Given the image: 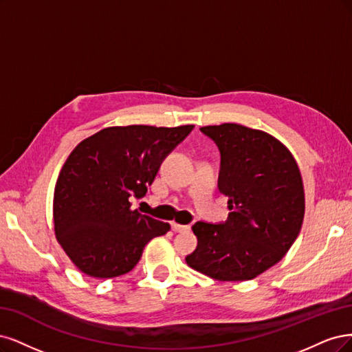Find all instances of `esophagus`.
Here are the masks:
<instances>
[{
  "label": "esophagus",
  "instance_id": "34e87169",
  "mask_svg": "<svg viewBox=\"0 0 352 352\" xmlns=\"http://www.w3.org/2000/svg\"><path fill=\"white\" fill-rule=\"evenodd\" d=\"M171 228H173V231H175V232H187V231H190V226H188V225H179V223H177V222H173V223H171Z\"/></svg>",
  "mask_w": 352,
  "mask_h": 352
}]
</instances>
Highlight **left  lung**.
Returning <instances> with one entry per match:
<instances>
[{"label": "left lung", "instance_id": "8db88e82", "mask_svg": "<svg viewBox=\"0 0 352 352\" xmlns=\"http://www.w3.org/2000/svg\"><path fill=\"white\" fill-rule=\"evenodd\" d=\"M221 152L218 187L228 197L223 223L196 222L190 267L217 280H248L287 254L304 219V187L292 153L274 135L241 124L206 126Z\"/></svg>", "mask_w": 352, "mask_h": 352}]
</instances>
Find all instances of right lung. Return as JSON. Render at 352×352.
Segmentation results:
<instances>
[{
  "mask_svg": "<svg viewBox=\"0 0 352 352\" xmlns=\"http://www.w3.org/2000/svg\"><path fill=\"white\" fill-rule=\"evenodd\" d=\"M195 126L108 127L78 143L54 191V231L78 270L96 279L130 272L171 226L131 210L165 157Z\"/></svg>",
  "mask_w": 352,
  "mask_h": 352,
  "instance_id": "add662e5",
  "label": "right lung"
}]
</instances>
